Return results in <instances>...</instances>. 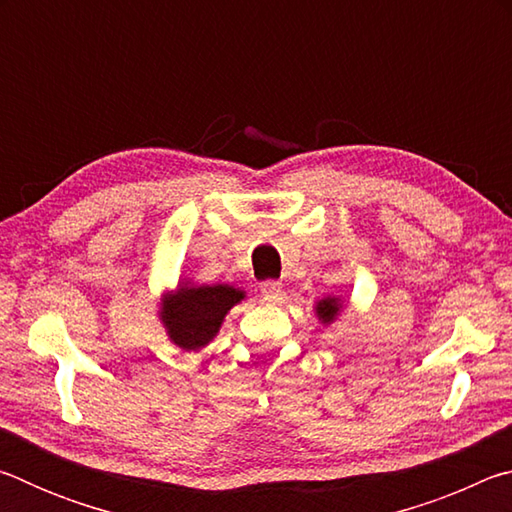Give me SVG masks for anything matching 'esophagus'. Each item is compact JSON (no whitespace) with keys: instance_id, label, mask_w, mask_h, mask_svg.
Here are the masks:
<instances>
[{"instance_id":"obj_1","label":"esophagus","mask_w":512,"mask_h":512,"mask_svg":"<svg viewBox=\"0 0 512 512\" xmlns=\"http://www.w3.org/2000/svg\"><path fill=\"white\" fill-rule=\"evenodd\" d=\"M259 293H262L264 300L275 302V300H280V296H282V284L275 282V280H266V282L259 284Z\"/></svg>"}]
</instances>
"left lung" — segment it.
I'll list each match as a JSON object with an SVG mask.
<instances>
[{"mask_svg":"<svg viewBox=\"0 0 512 512\" xmlns=\"http://www.w3.org/2000/svg\"><path fill=\"white\" fill-rule=\"evenodd\" d=\"M316 316L323 325H332L336 318H339L341 309H343V300L341 298H334V296H327L323 300L316 302Z\"/></svg>","mask_w":512,"mask_h":512,"instance_id":"8db88e82","label":"left lung"}]
</instances>
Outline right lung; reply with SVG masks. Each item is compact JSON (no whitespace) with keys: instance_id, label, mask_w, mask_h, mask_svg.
<instances>
[{"instance_id":"right-lung-1","label":"right lung","mask_w":512,"mask_h":512,"mask_svg":"<svg viewBox=\"0 0 512 512\" xmlns=\"http://www.w3.org/2000/svg\"><path fill=\"white\" fill-rule=\"evenodd\" d=\"M246 298L244 289L230 284L183 282L160 302V323L173 345L185 352H198L219 334L228 311Z\"/></svg>"}]
</instances>
